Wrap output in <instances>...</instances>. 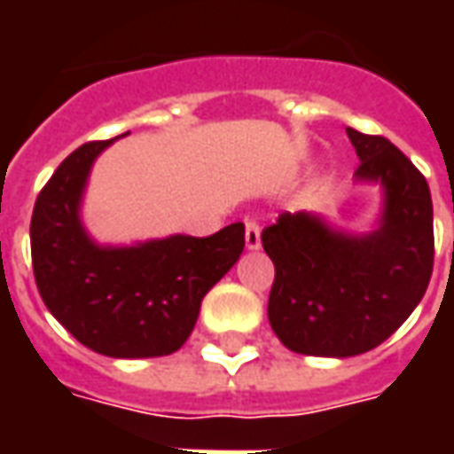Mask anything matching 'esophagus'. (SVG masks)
I'll return each instance as SVG.
<instances>
[{"instance_id":"esophagus-1","label":"esophagus","mask_w":454,"mask_h":454,"mask_svg":"<svg viewBox=\"0 0 454 454\" xmlns=\"http://www.w3.org/2000/svg\"><path fill=\"white\" fill-rule=\"evenodd\" d=\"M246 246L247 250H257L260 247V223L247 218L246 221Z\"/></svg>"}]
</instances>
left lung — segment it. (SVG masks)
I'll return each instance as SVG.
<instances>
[{
  "label": "left lung",
  "instance_id": "obj_1",
  "mask_svg": "<svg viewBox=\"0 0 454 454\" xmlns=\"http://www.w3.org/2000/svg\"><path fill=\"white\" fill-rule=\"evenodd\" d=\"M357 179L381 182V226L367 236L331 231L314 214H279L262 231L275 262L267 316L289 350L350 357L399 328L433 275V201L419 168L384 136L348 129Z\"/></svg>",
  "mask_w": 454,
  "mask_h": 454
}]
</instances>
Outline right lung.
I'll return each mask as SVG.
<instances>
[{
	"label": "right lung",
	"mask_w": 454,
	"mask_h": 454,
	"mask_svg": "<svg viewBox=\"0 0 454 454\" xmlns=\"http://www.w3.org/2000/svg\"><path fill=\"white\" fill-rule=\"evenodd\" d=\"M106 145L112 140H92L70 153L35 199V286L48 311L90 350L129 360L169 355L192 333L204 294L236 265L246 226L136 247L94 246L77 211L90 168Z\"/></svg>",
	"instance_id": "right-lung-1"
}]
</instances>
